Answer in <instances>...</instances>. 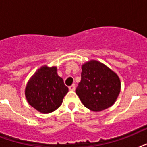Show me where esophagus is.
<instances>
[{
  "mask_svg": "<svg viewBox=\"0 0 147 147\" xmlns=\"http://www.w3.org/2000/svg\"><path fill=\"white\" fill-rule=\"evenodd\" d=\"M69 88L70 91H75V90H76V85H75V84L71 85V86H69Z\"/></svg>",
  "mask_w": 147,
  "mask_h": 147,
  "instance_id": "1",
  "label": "esophagus"
}]
</instances>
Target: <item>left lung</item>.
I'll list each match as a JSON object with an SVG mask.
<instances>
[{"instance_id": "left-lung-1", "label": "left lung", "mask_w": 147, "mask_h": 147, "mask_svg": "<svg viewBox=\"0 0 147 147\" xmlns=\"http://www.w3.org/2000/svg\"><path fill=\"white\" fill-rule=\"evenodd\" d=\"M120 92L118 76L105 65L96 60L82 65L76 92L85 107L93 111L107 109L114 105Z\"/></svg>"}]
</instances>
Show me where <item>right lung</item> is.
<instances>
[{
    "instance_id": "add662e5",
    "label": "right lung",
    "mask_w": 147,
    "mask_h": 147,
    "mask_svg": "<svg viewBox=\"0 0 147 147\" xmlns=\"http://www.w3.org/2000/svg\"><path fill=\"white\" fill-rule=\"evenodd\" d=\"M69 92L55 66H42L36 71L25 88L28 103L38 111L49 114L62 105L65 95Z\"/></svg>"
}]
</instances>
